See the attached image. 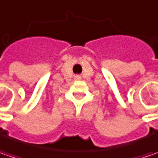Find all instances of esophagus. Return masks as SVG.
<instances>
[{"label":"esophagus","instance_id":"esophagus-1","mask_svg":"<svg viewBox=\"0 0 158 158\" xmlns=\"http://www.w3.org/2000/svg\"><path fill=\"white\" fill-rule=\"evenodd\" d=\"M79 77H77V79H79Z\"/></svg>","mask_w":158,"mask_h":158}]
</instances>
